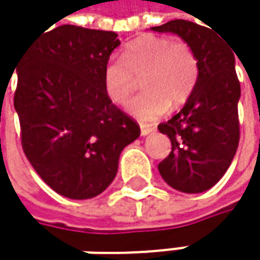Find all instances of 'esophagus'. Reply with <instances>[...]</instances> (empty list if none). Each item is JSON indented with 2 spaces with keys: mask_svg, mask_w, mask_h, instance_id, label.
<instances>
[{
  "mask_svg": "<svg viewBox=\"0 0 260 260\" xmlns=\"http://www.w3.org/2000/svg\"><path fill=\"white\" fill-rule=\"evenodd\" d=\"M140 129H141V135H143V137H146V135H149V134L155 132V126H152V125H146V123H141V125H140Z\"/></svg>",
  "mask_w": 260,
  "mask_h": 260,
  "instance_id": "obj_1",
  "label": "esophagus"
}]
</instances>
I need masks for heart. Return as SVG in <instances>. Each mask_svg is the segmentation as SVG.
<instances>
[{
    "instance_id": "b5f03b06",
    "label": "heart",
    "mask_w": 260,
    "mask_h": 260,
    "mask_svg": "<svg viewBox=\"0 0 260 260\" xmlns=\"http://www.w3.org/2000/svg\"><path fill=\"white\" fill-rule=\"evenodd\" d=\"M140 78L147 91L131 102L128 111L143 122H150L170 105L181 107L188 101L199 78V61L186 42L146 34L125 46L122 60L107 61L102 72L104 91L113 104L123 105Z\"/></svg>"
}]
</instances>
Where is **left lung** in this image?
Listing matches in <instances>:
<instances>
[{
    "label": "left lung",
    "instance_id": "left-lung-1",
    "mask_svg": "<svg viewBox=\"0 0 260 260\" xmlns=\"http://www.w3.org/2000/svg\"><path fill=\"white\" fill-rule=\"evenodd\" d=\"M152 29L178 34L192 48L199 61V78L186 104L169 122L158 125L172 141V152L158 164V170L181 192H203L223 178L239 143L241 85L234 49L214 28L183 19Z\"/></svg>",
    "mask_w": 260,
    "mask_h": 260
}]
</instances>
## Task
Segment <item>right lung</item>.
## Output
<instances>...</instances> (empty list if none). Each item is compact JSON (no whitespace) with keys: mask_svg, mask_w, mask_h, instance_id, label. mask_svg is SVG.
Here are the masks:
<instances>
[{"mask_svg":"<svg viewBox=\"0 0 260 260\" xmlns=\"http://www.w3.org/2000/svg\"><path fill=\"white\" fill-rule=\"evenodd\" d=\"M120 45L114 31L60 25L36 37L16 66L15 110L24 153L55 192L84 200L114 181L138 123L105 94L102 72Z\"/></svg>","mask_w":260,"mask_h":260,"instance_id":"right-lung-1","label":"right lung"}]
</instances>
